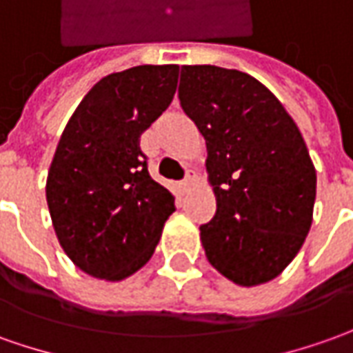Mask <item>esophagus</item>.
Returning <instances> with one entry per match:
<instances>
[{"label": "esophagus", "instance_id": "obj_1", "mask_svg": "<svg viewBox=\"0 0 353 353\" xmlns=\"http://www.w3.org/2000/svg\"><path fill=\"white\" fill-rule=\"evenodd\" d=\"M191 183H193V177H191V174H187L185 179L181 181V189H183V191H187V189L191 187Z\"/></svg>", "mask_w": 353, "mask_h": 353}]
</instances>
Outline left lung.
I'll use <instances>...</instances> for the list:
<instances>
[{
  "label": "left lung",
  "mask_w": 353,
  "mask_h": 353,
  "mask_svg": "<svg viewBox=\"0 0 353 353\" xmlns=\"http://www.w3.org/2000/svg\"><path fill=\"white\" fill-rule=\"evenodd\" d=\"M179 102L207 141L216 214L201 226L208 263L239 286L276 278L313 222L317 174L305 141L255 77L183 65Z\"/></svg>",
  "instance_id": "1"
}]
</instances>
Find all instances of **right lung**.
Here are the masks:
<instances>
[{"mask_svg": "<svg viewBox=\"0 0 353 353\" xmlns=\"http://www.w3.org/2000/svg\"><path fill=\"white\" fill-rule=\"evenodd\" d=\"M177 75L179 65H137L104 77L61 133L46 201L59 245L90 276L117 282L145 267L176 210L141 135L172 104Z\"/></svg>", "mask_w": 353, "mask_h": 353, "instance_id": "right-lung-1", "label": "right lung"}]
</instances>
